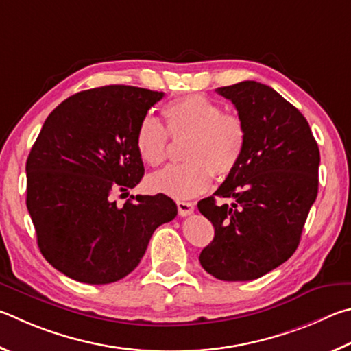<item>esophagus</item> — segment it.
Masks as SVG:
<instances>
[{
  "label": "esophagus",
  "mask_w": 351,
  "mask_h": 351,
  "mask_svg": "<svg viewBox=\"0 0 351 351\" xmlns=\"http://www.w3.org/2000/svg\"><path fill=\"white\" fill-rule=\"evenodd\" d=\"M177 208H179V214L182 217L189 216V214L194 213L193 202H177Z\"/></svg>",
  "instance_id": "34e87169"
}]
</instances>
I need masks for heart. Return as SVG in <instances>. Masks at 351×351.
<instances>
[{"label":"heart","instance_id":"1","mask_svg":"<svg viewBox=\"0 0 351 351\" xmlns=\"http://www.w3.org/2000/svg\"><path fill=\"white\" fill-rule=\"evenodd\" d=\"M162 114L166 129L152 117L140 121L135 149L146 165L158 166L166 158L168 134L172 138L188 135L183 149L186 163L151 174L146 180L149 191L186 200L208 191L214 176L226 179L236 171L247 146V128L241 117L223 112L217 101L200 94L166 103Z\"/></svg>","mask_w":351,"mask_h":351}]
</instances>
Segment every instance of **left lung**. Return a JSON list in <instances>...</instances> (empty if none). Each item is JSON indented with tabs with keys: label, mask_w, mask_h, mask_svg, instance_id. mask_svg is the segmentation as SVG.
Returning a JSON list of instances; mask_svg holds the SVG:
<instances>
[{
	"label": "left lung",
	"mask_w": 351,
	"mask_h": 351,
	"mask_svg": "<svg viewBox=\"0 0 351 351\" xmlns=\"http://www.w3.org/2000/svg\"><path fill=\"white\" fill-rule=\"evenodd\" d=\"M247 128L241 163L197 206L214 226L200 265L220 280H253L290 259L317 195L321 156L308 121L273 88L241 82L217 88Z\"/></svg>",
	"instance_id": "obj_1"
}]
</instances>
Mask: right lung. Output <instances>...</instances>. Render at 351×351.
Instances as JSON below:
<instances>
[{"label": "right lung", "instance_id": "add662e5", "mask_svg": "<svg viewBox=\"0 0 351 351\" xmlns=\"http://www.w3.org/2000/svg\"><path fill=\"white\" fill-rule=\"evenodd\" d=\"M163 98L135 86L78 92L55 108L26 162V205L45 259L73 280L103 285L138 265L152 232L177 216L165 194L114 191L137 186L145 174L135 132Z\"/></svg>", "mask_w": 351, "mask_h": 351}]
</instances>
